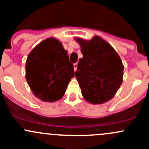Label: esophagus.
<instances>
[{"mask_svg":"<svg viewBox=\"0 0 149 149\" xmlns=\"http://www.w3.org/2000/svg\"><path fill=\"white\" fill-rule=\"evenodd\" d=\"M73 68H74V70H75V71H76V70H77V68H78L77 63H74V64H73Z\"/></svg>","mask_w":149,"mask_h":149,"instance_id":"1","label":"esophagus"}]
</instances>
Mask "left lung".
Segmentation results:
<instances>
[{
    "mask_svg": "<svg viewBox=\"0 0 149 149\" xmlns=\"http://www.w3.org/2000/svg\"><path fill=\"white\" fill-rule=\"evenodd\" d=\"M83 58L75 73L84 100L101 104L112 100L123 83V65L118 52L102 37H76Z\"/></svg>",
    "mask_w": 149,
    "mask_h": 149,
    "instance_id": "left-lung-1",
    "label": "left lung"
}]
</instances>
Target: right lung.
Returning <instances> with one entry per match:
<instances>
[{
    "label": "right lung",
    "mask_w": 149,
    "mask_h": 149,
    "mask_svg": "<svg viewBox=\"0 0 149 149\" xmlns=\"http://www.w3.org/2000/svg\"><path fill=\"white\" fill-rule=\"evenodd\" d=\"M74 76L73 65L59 40L49 37L39 43L26 61V79L34 95L45 102L60 100Z\"/></svg>",
    "instance_id": "add662e5"
}]
</instances>
